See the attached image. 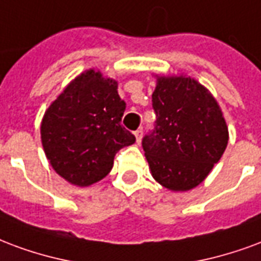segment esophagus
I'll return each instance as SVG.
<instances>
[{
	"mask_svg": "<svg viewBox=\"0 0 261 261\" xmlns=\"http://www.w3.org/2000/svg\"><path fill=\"white\" fill-rule=\"evenodd\" d=\"M134 136H136L137 144H140V142H141V137H142V131H141V130L134 131Z\"/></svg>",
	"mask_w": 261,
	"mask_h": 261,
	"instance_id": "1",
	"label": "esophagus"
}]
</instances>
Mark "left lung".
Listing matches in <instances>:
<instances>
[{"label":"left lung","mask_w":261,"mask_h":261,"mask_svg":"<svg viewBox=\"0 0 261 261\" xmlns=\"http://www.w3.org/2000/svg\"><path fill=\"white\" fill-rule=\"evenodd\" d=\"M152 106L155 130L142 148L152 177L174 192L203 181L228 144V127L219 102L198 80L185 74H155Z\"/></svg>","instance_id":"1"}]
</instances>
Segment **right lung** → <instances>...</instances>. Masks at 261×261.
I'll return each mask as SVG.
<instances>
[{
	"mask_svg": "<svg viewBox=\"0 0 261 261\" xmlns=\"http://www.w3.org/2000/svg\"><path fill=\"white\" fill-rule=\"evenodd\" d=\"M125 102L117 82L88 69L74 77L48 106L41 120V144L49 165L77 187L101 181L117 150L136 142L121 125Z\"/></svg>",
	"mask_w": 261,
	"mask_h": 261,
	"instance_id": "obj_1",
	"label": "right lung"
}]
</instances>
